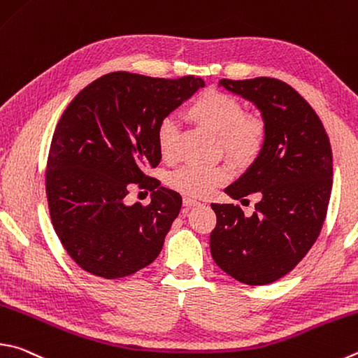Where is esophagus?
<instances>
[{
	"label": "esophagus",
	"mask_w": 358,
	"mask_h": 358,
	"mask_svg": "<svg viewBox=\"0 0 358 358\" xmlns=\"http://www.w3.org/2000/svg\"><path fill=\"white\" fill-rule=\"evenodd\" d=\"M183 205L187 206V208H191V206L200 205V201L196 200V199H192V197H185V199H183Z\"/></svg>",
	"instance_id": "obj_1"
}]
</instances>
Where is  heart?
<instances>
[{"mask_svg":"<svg viewBox=\"0 0 358 358\" xmlns=\"http://www.w3.org/2000/svg\"><path fill=\"white\" fill-rule=\"evenodd\" d=\"M186 117L196 125L217 136V147L233 164L247 167L262 155L268 141V127L263 117L244 113L243 103L222 90L206 89L192 99L185 109ZM158 152L166 162L178 158L180 131L175 120L162 119L155 131ZM230 177L225 164L181 166L171 175V186L181 194L205 197Z\"/></svg>","mask_w":358,"mask_h":358,"instance_id":"heart-1","label":"heart"}]
</instances>
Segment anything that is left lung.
I'll list each match as a JSON object with an SVG mask.
<instances>
[{"label":"left lung","instance_id":"left-lung-1","mask_svg":"<svg viewBox=\"0 0 358 358\" xmlns=\"http://www.w3.org/2000/svg\"><path fill=\"white\" fill-rule=\"evenodd\" d=\"M262 111L268 141L257 161L225 192L243 200L257 194L252 216L239 205L213 203V259L245 285H268L296 268L320 236L332 192L329 136L315 109L275 78L220 80Z\"/></svg>","mask_w":358,"mask_h":358}]
</instances>
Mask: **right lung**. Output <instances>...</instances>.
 I'll return each mask as SVG.
<instances>
[{"mask_svg":"<svg viewBox=\"0 0 358 358\" xmlns=\"http://www.w3.org/2000/svg\"><path fill=\"white\" fill-rule=\"evenodd\" d=\"M203 86L192 75L113 71L70 101L51 139L45 189L56 235L81 269L113 280L157 259L181 196L145 173L161 161L155 131ZM134 184L154 191L150 204L124 203Z\"/></svg>","mask_w":358,"mask_h":358,"instance_id":"1","label":"right lung"}]
</instances>
